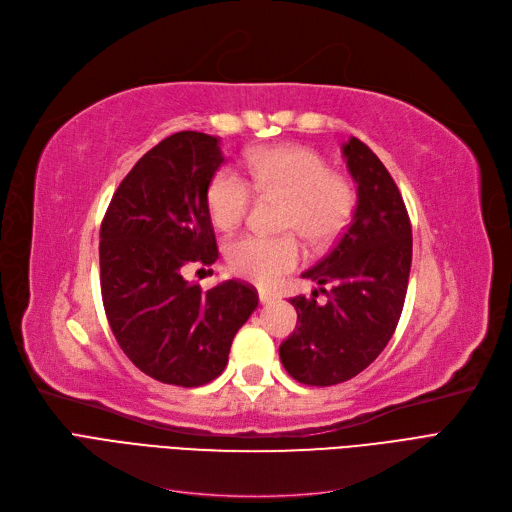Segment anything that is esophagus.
<instances>
[{
    "label": "esophagus",
    "mask_w": 512,
    "mask_h": 512,
    "mask_svg": "<svg viewBox=\"0 0 512 512\" xmlns=\"http://www.w3.org/2000/svg\"><path fill=\"white\" fill-rule=\"evenodd\" d=\"M258 298H260V303H262V305H269V303H273V301H275L277 294H275V292H271V290H258Z\"/></svg>",
    "instance_id": "obj_1"
}]
</instances>
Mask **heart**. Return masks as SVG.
<instances>
[{"instance_id": "1", "label": "heart", "mask_w": 512, "mask_h": 512, "mask_svg": "<svg viewBox=\"0 0 512 512\" xmlns=\"http://www.w3.org/2000/svg\"><path fill=\"white\" fill-rule=\"evenodd\" d=\"M248 171L258 195L284 201L281 231L301 235L311 248L337 241L356 209V188L343 175L332 173L326 158L303 146H275L250 154ZM233 167L216 171L207 188L209 216L220 231L235 228L250 214L254 190ZM303 245L294 235H243L226 245L231 271L260 286H269L296 269Z\"/></svg>"}]
</instances>
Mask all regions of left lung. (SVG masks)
I'll return each instance as SVG.
<instances>
[{
  "instance_id": "left-lung-1",
  "label": "left lung",
  "mask_w": 512,
  "mask_h": 512,
  "mask_svg": "<svg viewBox=\"0 0 512 512\" xmlns=\"http://www.w3.org/2000/svg\"><path fill=\"white\" fill-rule=\"evenodd\" d=\"M343 156L358 205L337 245L303 277L320 290L290 298L298 326L279 345L288 375L305 385H337L370 364L398 326L407 296L413 237L402 195L377 154L349 137ZM333 288L326 293L323 286ZM329 296L316 303V294Z\"/></svg>"
}]
</instances>
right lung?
<instances>
[{
    "label": "right lung",
    "instance_id": "1",
    "mask_svg": "<svg viewBox=\"0 0 512 512\" xmlns=\"http://www.w3.org/2000/svg\"><path fill=\"white\" fill-rule=\"evenodd\" d=\"M224 163L220 139L173 133L120 182L101 222V296L114 337L148 377L180 387L214 381L237 330L258 307L254 286L211 290L186 279L211 267L218 245L207 188Z\"/></svg>",
    "mask_w": 512,
    "mask_h": 512
}]
</instances>
